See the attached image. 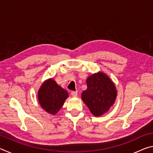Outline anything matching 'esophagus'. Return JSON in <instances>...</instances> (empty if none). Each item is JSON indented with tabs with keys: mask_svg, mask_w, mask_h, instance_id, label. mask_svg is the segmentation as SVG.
Here are the masks:
<instances>
[{
	"mask_svg": "<svg viewBox=\"0 0 153 153\" xmlns=\"http://www.w3.org/2000/svg\"><path fill=\"white\" fill-rule=\"evenodd\" d=\"M71 94L73 96V97H77V91H72L71 92Z\"/></svg>",
	"mask_w": 153,
	"mask_h": 153,
	"instance_id": "34e87169",
	"label": "esophagus"
}]
</instances>
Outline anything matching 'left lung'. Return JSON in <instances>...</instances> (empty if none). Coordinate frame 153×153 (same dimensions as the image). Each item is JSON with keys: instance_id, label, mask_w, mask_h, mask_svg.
Returning a JSON list of instances; mask_svg holds the SVG:
<instances>
[{"instance_id": "8db88e82", "label": "left lung", "mask_w": 153, "mask_h": 153, "mask_svg": "<svg viewBox=\"0 0 153 153\" xmlns=\"http://www.w3.org/2000/svg\"><path fill=\"white\" fill-rule=\"evenodd\" d=\"M86 83L87 89L82 92V99L92 115L99 117L114 104L117 90L109 77L101 71L89 76Z\"/></svg>"}]
</instances>
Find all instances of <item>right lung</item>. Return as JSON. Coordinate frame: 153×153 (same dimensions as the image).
<instances>
[{"mask_svg":"<svg viewBox=\"0 0 153 153\" xmlns=\"http://www.w3.org/2000/svg\"><path fill=\"white\" fill-rule=\"evenodd\" d=\"M68 97L67 90L62 88L52 78L46 80L38 92L40 106L44 110L52 115L58 113Z\"/></svg>","mask_w":153,"mask_h":153,"instance_id":"right-lung-1","label":"right lung"}]
</instances>
